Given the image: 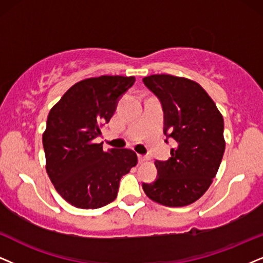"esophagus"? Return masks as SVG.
Wrapping results in <instances>:
<instances>
[{"instance_id":"esophagus-1","label":"esophagus","mask_w":263,"mask_h":263,"mask_svg":"<svg viewBox=\"0 0 263 263\" xmlns=\"http://www.w3.org/2000/svg\"><path fill=\"white\" fill-rule=\"evenodd\" d=\"M149 160V156L147 155H138V161L139 162H144Z\"/></svg>"}]
</instances>
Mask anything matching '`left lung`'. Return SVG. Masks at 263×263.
Returning <instances> with one entry per match:
<instances>
[{"label":"left lung","mask_w":263,"mask_h":263,"mask_svg":"<svg viewBox=\"0 0 263 263\" xmlns=\"http://www.w3.org/2000/svg\"><path fill=\"white\" fill-rule=\"evenodd\" d=\"M143 82L161 103L165 142L172 138L177 143L168 160H155L158 177L143 183V191L161 205H189L208 191L221 165L223 118L205 89L192 80L161 74L147 76Z\"/></svg>","instance_id":"left-lung-1"}]
</instances>
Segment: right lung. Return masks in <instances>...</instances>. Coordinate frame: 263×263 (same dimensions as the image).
Instances as JSON below:
<instances>
[{"instance_id": "obj_1", "label": "right lung", "mask_w": 263, "mask_h": 263, "mask_svg": "<svg viewBox=\"0 0 263 263\" xmlns=\"http://www.w3.org/2000/svg\"><path fill=\"white\" fill-rule=\"evenodd\" d=\"M135 76H99L75 84L49 111L42 142L46 170L57 192L80 209H98L118 197L122 176L137 164L131 149H103L95 139L110 121Z\"/></svg>"}]
</instances>
